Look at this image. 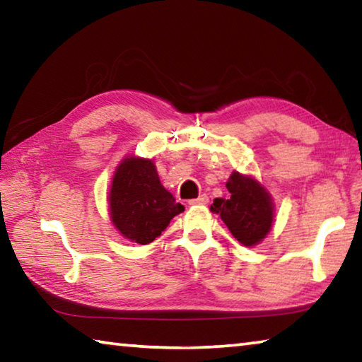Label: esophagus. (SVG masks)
Wrapping results in <instances>:
<instances>
[{
	"label": "esophagus",
	"mask_w": 362,
	"mask_h": 362,
	"mask_svg": "<svg viewBox=\"0 0 362 362\" xmlns=\"http://www.w3.org/2000/svg\"><path fill=\"white\" fill-rule=\"evenodd\" d=\"M209 203V198H207V194H199L196 199L189 201V206H196V204H207Z\"/></svg>",
	"instance_id": "obj_1"
}]
</instances>
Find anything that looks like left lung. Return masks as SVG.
<instances>
[{"instance_id":"8db88e82","label":"left lung","mask_w":362,"mask_h":362,"mask_svg":"<svg viewBox=\"0 0 362 362\" xmlns=\"http://www.w3.org/2000/svg\"><path fill=\"white\" fill-rule=\"evenodd\" d=\"M228 198L214 199L211 211L220 214L231 235L252 247L265 240L274 220V204L267 188L254 177L233 173L226 182Z\"/></svg>"}]
</instances>
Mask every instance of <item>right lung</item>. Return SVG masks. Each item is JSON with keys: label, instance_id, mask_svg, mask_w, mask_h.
I'll use <instances>...</instances> for the list:
<instances>
[{"label": "right lung", "instance_id": "obj_1", "mask_svg": "<svg viewBox=\"0 0 362 362\" xmlns=\"http://www.w3.org/2000/svg\"><path fill=\"white\" fill-rule=\"evenodd\" d=\"M110 220L126 240L150 244L170 220L185 211L161 185L155 163L126 156L118 164L108 193Z\"/></svg>", "mask_w": 362, "mask_h": 362}]
</instances>
